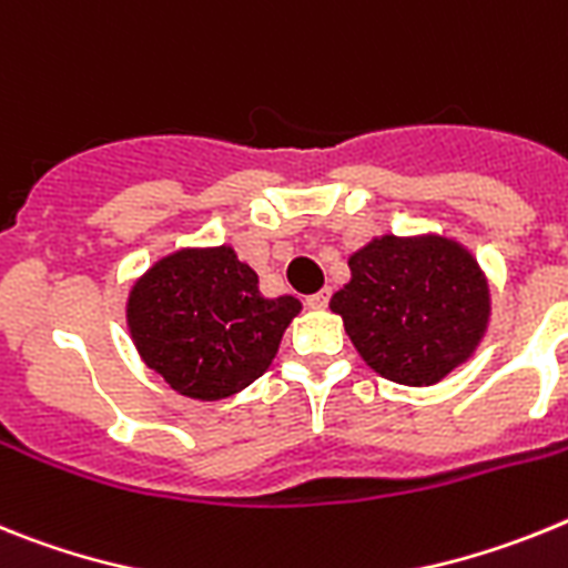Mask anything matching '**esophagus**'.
Returning a JSON list of instances; mask_svg holds the SVG:
<instances>
[{"instance_id": "esophagus-1", "label": "esophagus", "mask_w": 568, "mask_h": 568, "mask_svg": "<svg viewBox=\"0 0 568 568\" xmlns=\"http://www.w3.org/2000/svg\"><path fill=\"white\" fill-rule=\"evenodd\" d=\"M328 297H332V291L328 288L317 291V294H308V297H305V305H308V308H314V312H323L325 305H328Z\"/></svg>"}]
</instances>
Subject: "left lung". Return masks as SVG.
Returning <instances> with one entry per match:
<instances>
[{"mask_svg":"<svg viewBox=\"0 0 568 568\" xmlns=\"http://www.w3.org/2000/svg\"><path fill=\"white\" fill-rule=\"evenodd\" d=\"M332 297L357 354L400 386H434L477 352L489 328V280L466 245L440 234L374 236L348 256Z\"/></svg>","mask_w":568,"mask_h":568,"instance_id":"8db88e82","label":"left lung"}]
</instances>
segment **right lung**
I'll use <instances>...</instances> for the list:
<instances>
[{
    "instance_id": "obj_1",
    "label": "right lung",
    "mask_w": 568,
    "mask_h": 568,
    "mask_svg": "<svg viewBox=\"0 0 568 568\" xmlns=\"http://www.w3.org/2000/svg\"><path fill=\"white\" fill-rule=\"evenodd\" d=\"M303 303L263 297L231 245L180 248L131 285L128 332L145 366L191 400H225L268 372Z\"/></svg>"
}]
</instances>
